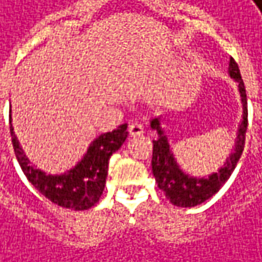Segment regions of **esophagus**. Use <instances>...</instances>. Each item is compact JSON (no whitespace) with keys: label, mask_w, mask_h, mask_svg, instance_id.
<instances>
[{"label":"esophagus","mask_w":262,"mask_h":262,"mask_svg":"<svg viewBox=\"0 0 262 262\" xmlns=\"http://www.w3.org/2000/svg\"><path fill=\"white\" fill-rule=\"evenodd\" d=\"M129 133H130V136H141V135H143V126L138 121L130 123L129 124Z\"/></svg>","instance_id":"obj_1"}]
</instances>
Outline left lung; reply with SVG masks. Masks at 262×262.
<instances>
[{
  "label": "left lung",
  "instance_id": "obj_1",
  "mask_svg": "<svg viewBox=\"0 0 262 262\" xmlns=\"http://www.w3.org/2000/svg\"><path fill=\"white\" fill-rule=\"evenodd\" d=\"M229 74L237 82L239 94L242 99L244 116L237 129V136L233 146V152L226 160L222 168L208 177H193L186 174L180 165L177 164L176 158L171 152L168 139L165 136L164 129L161 127L160 117L151 120V127L158 133V138L152 141V173L158 188L165 193L167 199L177 207H195L207 199H210L214 193H217L222 186L232 176L234 167L237 164L241 155L244 152L245 135L248 127V102H246V91L244 80L241 76V70L233 58L229 61Z\"/></svg>",
  "mask_w": 262,
  "mask_h": 262
}]
</instances>
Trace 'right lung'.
<instances>
[{
    "label": "right lung",
    "instance_id": "obj_1",
    "mask_svg": "<svg viewBox=\"0 0 262 262\" xmlns=\"http://www.w3.org/2000/svg\"><path fill=\"white\" fill-rule=\"evenodd\" d=\"M10 133L17 161L28 180L51 202L76 211L88 210L97 204L105 186L110 157L119 149L127 138V124L116 130L99 135L89 145L83 158L63 174H47L30 164L14 135L10 119Z\"/></svg>",
    "mask_w": 262,
    "mask_h": 262
}]
</instances>
